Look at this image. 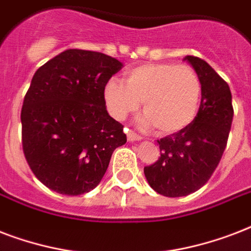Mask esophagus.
I'll use <instances>...</instances> for the list:
<instances>
[{
  "instance_id": "obj_1",
  "label": "esophagus",
  "mask_w": 251,
  "mask_h": 251,
  "mask_svg": "<svg viewBox=\"0 0 251 251\" xmlns=\"http://www.w3.org/2000/svg\"><path fill=\"white\" fill-rule=\"evenodd\" d=\"M127 139H128V141H139V140H141L143 137H141L140 135H137L136 132L127 129Z\"/></svg>"
}]
</instances>
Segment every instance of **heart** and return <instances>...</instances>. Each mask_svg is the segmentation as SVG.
Here are the masks:
<instances>
[{
    "label": "heart",
    "instance_id": "obj_1",
    "mask_svg": "<svg viewBox=\"0 0 251 251\" xmlns=\"http://www.w3.org/2000/svg\"><path fill=\"white\" fill-rule=\"evenodd\" d=\"M103 98L108 112L118 120L139 110L143 100V126H154L161 135H173L187 128L196 118L201 82L190 65L141 64L126 72V85L110 79Z\"/></svg>",
    "mask_w": 251,
    "mask_h": 251
}]
</instances>
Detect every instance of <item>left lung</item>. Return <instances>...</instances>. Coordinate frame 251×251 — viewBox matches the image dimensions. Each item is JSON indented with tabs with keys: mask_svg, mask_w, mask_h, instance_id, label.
<instances>
[{
	"mask_svg": "<svg viewBox=\"0 0 251 251\" xmlns=\"http://www.w3.org/2000/svg\"><path fill=\"white\" fill-rule=\"evenodd\" d=\"M184 60L200 77L199 111L187 128L158 140L161 157L144 168L151 187L169 198L190 195L208 182L223 157L233 120L228 83L204 60Z\"/></svg>",
	"mask_w": 251,
	"mask_h": 251,
	"instance_id": "1",
	"label": "left lung"
}]
</instances>
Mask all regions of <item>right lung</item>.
<instances>
[{"label":"right lung","instance_id":"1","mask_svg":"<svg viewBox=\"0 0 251 251\" xmlns=\"http://www.w3.org/2000/svg\"><path fill=\"white\" fill-rule=\"evenodd\" d=\"M122 67L100 52L67 50L35 72L21 111L22 147L35 176L50 190L89 192L103 178L112 152L127 143L103 98Z\"/></svg>","mask_w":251,"mask_h":251}]
</instances>
